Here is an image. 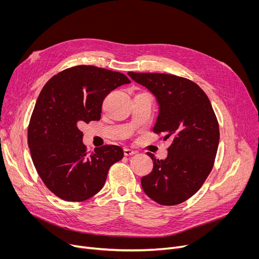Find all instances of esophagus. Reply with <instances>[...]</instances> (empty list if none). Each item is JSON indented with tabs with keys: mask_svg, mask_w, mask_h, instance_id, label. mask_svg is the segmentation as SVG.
<instances>
[{
	"mask_svg": "<svg viewBox=\"0 0 259 259\" xmlns=\"http://www.w3.org/2000/svg\"><path fill=\"white\" fill-rule=\"evenodd\" d=\"M135 153H137V151L132 150V149H129V148H125V149H124V154H125L126 156H130V155H133V154H135Z\"/></svg>",
	"mask_w": 259,
	"mask_h": 259,
	"instance_id": "esophagus-1",
	"label": "esophagus"
}]
</instances>
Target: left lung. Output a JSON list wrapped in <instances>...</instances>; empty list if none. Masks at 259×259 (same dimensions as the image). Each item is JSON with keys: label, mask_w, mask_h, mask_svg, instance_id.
I'll use <instances>...</instances> for the list:
<instances>
[{"label": "left lung", "mask_w": 259, "mask_h": 259, "mask_svg": "<svg viewBox=\"0 0 259 259\" xmlns=\"http://www.w3.org/2000/svg\"><path fill=\"white\" fill-rule=\"evenodd\" d=\"M128 75L156 99L155 133L172 138L168 156L152 158L153 169L142 178L145 193L159 205L174 206L194 195L210 174L220 143L219 121L202 89L192 80L165 73Z\"/></svg>", "instance_id": "8db88e82"}]
</instances>
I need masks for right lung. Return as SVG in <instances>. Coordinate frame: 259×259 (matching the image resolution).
<instances>
[{
	"label": "right lung",
	"instance_id": "obj_1",
	"mask_svg": "<svg viewBox=\"0 0 259 259\" xmlns=\"http://www.w3.org/2000/svg\"><path fill=\"white\" fill-rule=\"evenodd\" d=\"M120 72L79 65L52 76L40 91L28 127V146L43 183L58 197L83 201L100 192L119 146L105 145L88 153L79 127L101 118L104 99L129 84Z\"/></svg>",
	"mask_w": 259,
	"mask_h": 259
}]
</instances>
